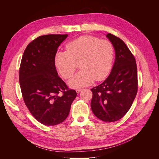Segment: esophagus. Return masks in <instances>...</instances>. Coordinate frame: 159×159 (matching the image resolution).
<instances>
[{
	"label": "esophagus",
	"mask_w": 159,
	"mask_h": 159,
	"mask_svg": "<svg viewBox=\"0 0 159 159\" xmlns=\"http://www.w3.org/2000/svg\"><path fill=\"white\" fill-rule=\"evenodd\" d=\"M81 90H82L81 89H76V92H77V93H79Z\"/></svg>",
	"instance_id": "obj_1"
}]
</instances>
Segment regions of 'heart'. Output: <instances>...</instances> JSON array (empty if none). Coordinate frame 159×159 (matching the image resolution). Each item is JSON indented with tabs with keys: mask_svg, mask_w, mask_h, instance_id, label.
<instances>
[{
	"mask_svg": "<svg viewBox=\"0 0 159 159\" xmlns=\"http://www.w3.org/2000/svg\"><path fill=\"white\" fill-rule=\"evenodd\" d=\"M66 51L57 52L54 62L61 75L70 79L77 67L81 69L69 82L71 87L79 88L106 78L114 57L113 44L107 39L85 35L67 44Z\"/></svg>",
	"mask_w": 159,
	"mask_h": 159,
	"instance_id": "1",
	"label": "heart"
}]
</instances>
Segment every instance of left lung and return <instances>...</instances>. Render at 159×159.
Segmentation results:
<instances>
[{
	"instance_id": "obj_1",
	"label": "left lung",
	"mask_w": 159,
	"mask_h": 159,
	"mask_svg": "<svg viewBox=\"0 0 159 159\" xmlns=\"http://www.w3.org/2000/svg\"><path fill=\"white\" fill-rule=\"evenodd\" d=\"M107 37L115 51V61L107 79L91 89V108L93 114L105 122L122 118L130 109L138 92L136 59L124 41L108 33Z\"/></svg>"
}]
</instances>
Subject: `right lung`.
I'll return each mask as SVG.
<instances>
[{"label":"right lung","instance_id":"obj_1","mask_svg":"<svg viewBox=\"0 0 159 159\" xmlns=\"http://www.w3.org/2000/svg\"><path fill=\"white\" fill-rule=\"evenodd\" d=\"M68 34L40 36L26 46L19 69L23 101L33 116L46 126L63 122L77 96L58 76L54 58Z\"/></svg>","mask_w":159,"mask_h":159}]
</instances>
